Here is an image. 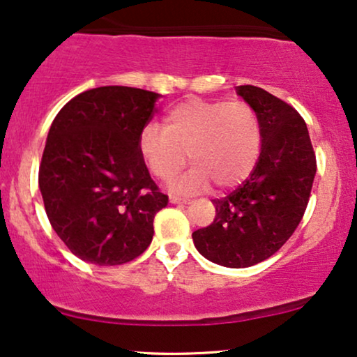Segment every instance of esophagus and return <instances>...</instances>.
<instances>
[{"instance_id": "1", "label": "esophagus", "mask_w": 357, "mask_h": 357, "mask_svg": "<svg viewBox=\"0 0 357 357\" xmlns=\"http://www.w3.org/2000/svg\"><path fill=\"white\" fill-rule=\"evenodd\" d=\"M169 202L171 204H191V199H183V197L178 196H169Z\"/></svg>"}]
</instances>
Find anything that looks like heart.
Wrapping results in <instances>:
<instances>
[{"label": "heart", "instance_id": "b5f03b06", "mask_svg": "<svg viewBox=\"0 0 357 357\" xmlns=\"http://www.w3.org/2000/svg\"><path fill=\"white\" fill-rule=\"evenodd\" d=\"M138 150L148 169L169 181L189 160L194 168L173 184L174 191L236 186L254 168L260 151L259 116L249 103L234 100H188L171 108L163 130L146 125Z\"/></svg>", "mask_w": 357, "mask_h": 357}]
</instances>
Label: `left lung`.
Masks as SVG:
<instances>
[{"mask_svg": "<svg viewBox=\"0 0 357 357\" xmlns=\"http://www.w3.org/2000/svg\"><path fill=\"white\" fill-rule=\"evenodd\" d=\"M236 90L259 116V160L236 191L212 199L215 219L194 231L192 241L207 260L245 268L272 257L298 227L317 174V156L295 108L254 85Z\"/></svg>", "mask_w": 357, "mask_h": 357, "instance_id": "obj_1", "label": "left lung"}]
</instances>
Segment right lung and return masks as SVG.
<instances>
[{
    "mask_svg": "<svg viewBox=\"0 0 357 357\" xmlns=\"http://www.w3.org/2000/svg\"><path fill=\"white\" fill-rule=\"evenodd\" d=\"M158 93L107 85L67 102L49 130L39 189L52 229L72 254L121 265L151 243L153 219L168 196L151 179L138 137Z\"/></svg>",
    "mask_w": 357,
    "mask_h": 357,
    "instance_id": "1",
    "label": "right lung"
}]
</instances>
